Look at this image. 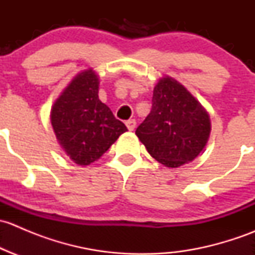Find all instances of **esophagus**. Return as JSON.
I'll return each mask as SVG.
<instances>
[{"mask_svg": "<svg viewBox=\"0 0 255 255\" xmlns=\"http://www.w3.org/2000/svg\"><path fill=\"white\" fill-rule=\"evenodd\" d=\"M135 125H137V123H135L134 120H129V121H127V122H126V126H127L128 130H134Z\"/></svg>", "mask_w": 255, "mask_h": 255, "instance_id": "34e87169", "label": "esophagus"}]
</instances>
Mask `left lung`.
<instances>
[{
  "label": "left lung",
  "instance_id": "obj_1",
  "mask_svg": "<svg viewBox=\"0 0 255 255\" xmlns=\"http://www.w3.org/2000/svg\"><path fill=\"white\" fill-rule=\"evenodd\" d=\"M210 130L204 107L182 85L166 76L154 87L150 113L135 134L159 163L177 168L201 153Z\"/></svg>",
  "mask_w": 255,
  "mask_h": 255
}]
</instances>
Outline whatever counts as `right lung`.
I'll list each match as a JSON object with an SVG mask.
<instances>
[{
	"label": "right lung",
	"mask_w": 255,
	"mask_h": 255,
	"mask_svg": "<svg viewBox=\"0 0 255 255\" xmlns=\"http://www.w3.org/2000/svg\"><path fill=\"white\" fill-rule=\"evenodd\" d=\"M51 126L70 159L89 165L104 155L127 130L99 99V79L92 70L79 74L51 109Z\"/></svg>",
	"instance_id": "1"
}]
</instances>
